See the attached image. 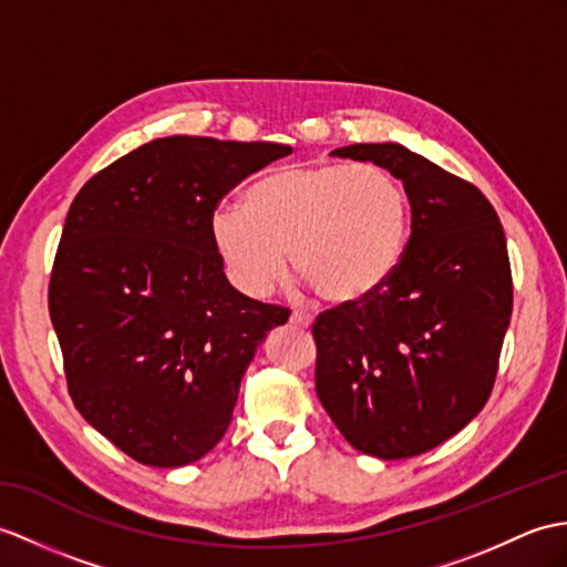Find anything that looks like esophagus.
I'll return each instance as SVG.
<instances>
[{"mask_svg":"<svg viewBox=\"0 0 567 567\" xmlns=\"http://www.w3.org/2000/svg\"><path fill=\"white\" fill-rule=\"evenodd\" d=\"M311 321H313V316H311V313H307V311H295V313H292V323H295V326L309 328V326H311Z\"/></svg>","mask_w":567,"mask_h":567,"instance_id":"esophagus-1","label":"esophagus"}]
</instances>
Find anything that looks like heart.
Segmentation results:
<instances>
[{
  "mask_svg": "<svg viewBox=\"0 0 567 567\" xmlns=\"http://www.w3.org/2000/svg\"><path fill=\"white\" fill-rule=\"evenodd\" d=\"M408 200L379 164L305 162L270 171L244 205L209 215V239L229 282L266 297L292 268L331 305H358L384 285L405 246Z\"/></svg>",
  "mask_w": 567,
  "mask_h": 567,
  "instance_id": "heart-1",
  "label": "heart"
}]
</instances>
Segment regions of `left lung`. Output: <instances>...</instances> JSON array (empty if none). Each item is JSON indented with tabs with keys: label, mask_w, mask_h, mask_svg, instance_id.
<instances>
[{
	"label": "left lung",
	"mask_w": 567,
	"mask_h": 567,
	"mask_svg": "<svg viewBox=\"0 0 567 567\" xmlns=\"http://www.w3.org/2000/svg\"><path fill=\"white\" fill-rule=\"evenodd\" d=\"M333 154L403 183L411 236L372 297L316 316V393L354 450L411 458L466 427L491 396L512 316L505 231L473 183L401 144Z\"/></svg>",
	"instance_id": "1"
}]
</instances>
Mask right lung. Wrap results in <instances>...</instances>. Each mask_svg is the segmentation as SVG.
Masks as SVG:
<instances>
[{"instance_id": "add662e5", "label": "right lung", "mask_w": 567, "mask_h": 567, "mask_svg": "<svg viewBox=\"0 0 567 567\" xmlns=\"http://www.w3.org/2000/svg\"><path fill=\"white\" fill-rule=\"evenodd\" d=\"M292 154L275 142L162 137L91 176L52 262L48 307L76 411L144 466L215 450L260 340L289 309L224 278L209 215Z\"/></svg>"}]
</instances>
